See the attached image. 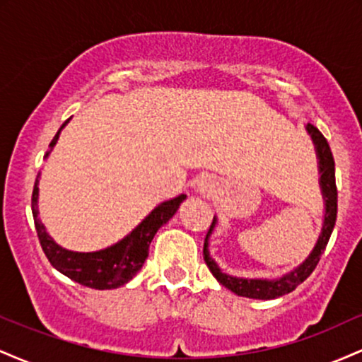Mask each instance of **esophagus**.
<instances>
[{
	"instance_id": "esophagus-1",
	"label": "esophagus",
	"mask_w": 362,
	"mask_h": 362,
	"mask_svg": "<svg viewBox=\"0 0 362 362\" xmlns=\"http://www.w3.org/2000/svg\"><path fill=\"white\" fill-rule=\"evenodd\" d=\"M216 190H218V182L214 180L213 177H202L201 180L197 182V192L202 195H214Z\"/></svg>"
}]
</instances>
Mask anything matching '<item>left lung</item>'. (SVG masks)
<instances>
[{
    "instance_id": "obj_1",
    "label": "left lung",
    "mask_w": 362,
    "mask_h": 362,
    "mask_svg": "<svg viewBox=\"0 0 362 362\" xmlns=\"http://www.w3.org/2000/svg\"><path fill=\"white\" fill-rule=\"evenodd\" d=\"M306 132L310 134L311 141L315 144V153H317L318 160V173H320V190H322L323 206H325V213H323V224L322 231H320L317 243H315L313 250L310 255L301 262L298 267L293 271L282 274L281 277L276 279H264V277H257V279H248V277H236L230 276V274L223 272L221 267L216 264V260L209 253V236L213 235L218 218L214 216L213 224H211L209 231H207L204 240V260L213 272V276L218 279L219 284L224 288L233 291L235 294L243 298H252V300H274V298L284 296V294L291 293L310 277V274L315 271L317 264L320 262V257L325 252L328 240H330L332 231H334L335 219H337V185H335V163L334 156H332L330 146H328L327 139L323 138L322 132L317 127L308 124L306 126Z\"/></svg>"
}]
</instances>
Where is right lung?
Returning a JSON list of instances; mask_svg holds the SVG:
<instances>
[{
	"label": "right lung",
	"mask_w": 362,
	"mask_h": 362,
	"mask_svg": "<svg viewBox=\"0 0 362 362\" xmlns=\"http://www.w3.org/2000/svg\"><path fill=\"white\" fill-rule=\"evenodd\" d=\"M68 122L69 120H66L57 131V134L54 136L51 144H49L51 149L45 153L44 158L51 155L52 148L56 146L57 139H59L61 131ZM39 178L40 173L37 175L34 192H32V214H34L40 247H42L45 257L54 269H57L61 274H64L66 277L78 282V284L91 289H117L120 286L127 284L141 271L144 260L148 259L149 245L155 238L156 231L172 219V216L177 213L178 207L187 199L185 194H180L175 199L158 204L131 233L119 240L117 243L110 245V247L97 252H73L54 242L42 221H40Z\"/></svg>",
	"instance_id": "obj_1"
}]
</instances>
